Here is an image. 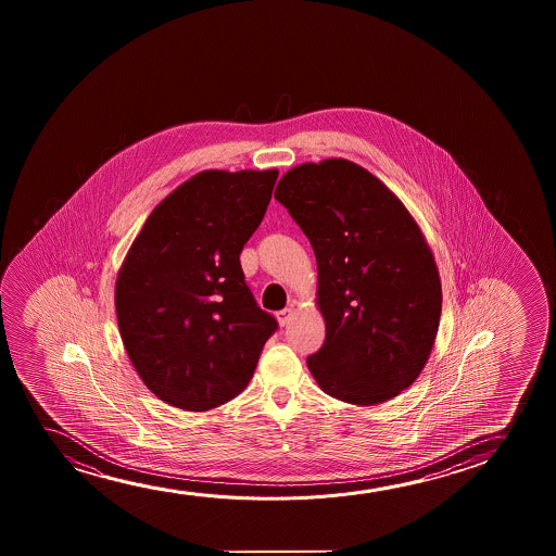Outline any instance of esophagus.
<instances>
[{
    "instance_id": "34e87169",
    "label": "esophagus",
    "mask_w": 556,
    "mask_h": 556,
    "mask_svg": "<svg viewBox=\"0 0 556 556\" xmlns=\"http://www.w3.org/2000/svg\"><path fill=\"white\" fill-rule=\"evenodd\" d=\"M292 317H294V309H292V307H287V309H282V312L277 313V320H279V325H281V327L289 325Z\"/></svg>"
}]
</instances>
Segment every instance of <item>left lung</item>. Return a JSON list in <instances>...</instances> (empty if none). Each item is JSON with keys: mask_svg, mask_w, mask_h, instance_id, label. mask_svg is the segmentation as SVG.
<instances>
[{"mask_svg": "<svg viewBox=\"0 0 556 556\" xmlns=\"http://www.w3.org/2000/svg\"><path fill=\"white\" fill-rule=\"evenodd\" d=\"M317 258L327 338L307 357L327 395L374 406L418 380L433 350L442 287L418 222L380 178L342 157L302 163L275 188Z\"/></svg>", "mask_w": 556, "mask_h": 556, "instance_id": "8db88e82", "label": "left lung"}]
</instances>
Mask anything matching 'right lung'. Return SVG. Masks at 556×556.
I'll use <instances>...</instances> for the list:
<instances>
[{"instance_id": "1", "label": "right lung", "mask_w": 556, "mask_h": 556, "mask_svg": "<svg viewBox=\"0 0 556 556\" xmlns=\"http://www.w3.org/2000/svg\"><path fill=\"white\" fill-rule=\"evenodd\" d=\"M277 168H208L146 218L115 281L123 345L146 388L180 410L228 403L251 381L277 320L239 254L271 201Z\"/></svg>"}]
</instances>
